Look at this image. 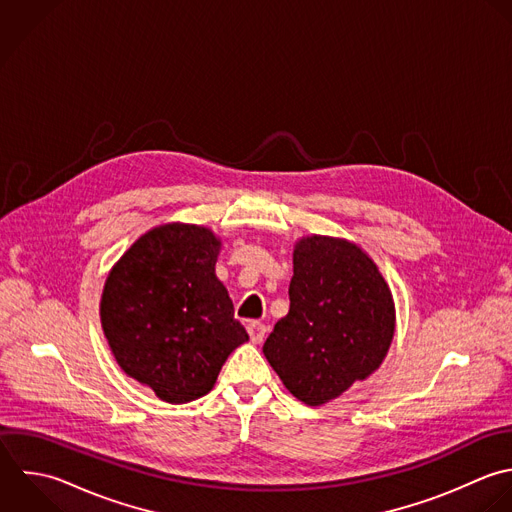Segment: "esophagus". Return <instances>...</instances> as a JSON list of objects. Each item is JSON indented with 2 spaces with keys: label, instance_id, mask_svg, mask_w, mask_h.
Segmentation results:
<instances>
[{
  "label": "esophagus",
  "instance_id": "34e87169",
  "mask_svg": "<svg viewBox=\"0 0 512 512\" xmlns=\"http://www.w3.org/2000/svg\"><path fill=\"white\" fill-rule=\"evenodd\" d=\"M247 331H249V337H251L253 343H261L265 339V335H267V327L261 321H251L247 325Z\"/></svg>",
  "mask_w": 512,
  "mask_h": 512
}]
</instances>
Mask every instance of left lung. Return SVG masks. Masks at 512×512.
Segmentation results:
<instances>
[{"label":"left lung","mask_w":512,"mask_h":512,"mask_svg":"<svg viewBox=\"0 0 512 512\" xmlns=\"http://www.w3.org/2000/svg\"><path fill=\"white\" fill-rule=\"evenodd\" d=\"M289 299V313L263 353L293 397L323 405L383 363L395 333L393 297L357 245L317 235L301 239Z\"/></svg>","instance_id":"left-lung-1"}]
</instances>
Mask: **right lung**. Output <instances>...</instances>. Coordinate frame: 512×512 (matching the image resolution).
<instances>
[{
  "label": "right lung",
  "instance_id": "obj_1",
  "mask_svg": "<svg viewBox=\"0 0 512 512\" xmlns=\"http://www.w3.org/2000/svg\"><path fill=\"white\" fill-rule=\"evenodd\" d=\"M219 241L195 225H163L111 269L101 325L119 367L167 403L207 395L249 335L215 277Z\"/></svg>",
  "mask_w": 512,
  "mask_h": 512
}]
</instances>
